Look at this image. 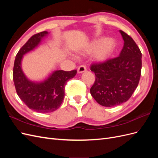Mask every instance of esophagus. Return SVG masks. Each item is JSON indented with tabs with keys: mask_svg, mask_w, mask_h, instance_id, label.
<instances>
[{
	"mask_svg": "<svg viewBox=\"0 0 158 158\" xmlns=\"http://www.w3.org/2000/svg\"><path fill=\"white\" fill-rule=\"evenodd\" d=\"M78 74H81V73H83L84 72L86 71V67H85V66L82 65V66H80L78 68Z\"/></svg>",
	"mask_w": 158,
	"mask_h": 158,
	"instance_id": "esophagus-1",
	"label": "esophagus"
}]
</instances>
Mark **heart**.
<instances>
[{
    "label": "heart",
    "instance_id": "b5f03b06",
    "mask_svg": "<svg viewBox=\"0 0 158 158\" xmlns=\"http://www.w3.org/2000/svg\"><path fill=\"white\" fill-rule=\"evenodd\" d=\"M115 47V41L113 38L95 39L84 47L83 51L86 53L93 52L92 56L97 62L106 60Z\"/></svg>",
    "mask_w": 158,
    "mask_h": 158
}]
</instances>
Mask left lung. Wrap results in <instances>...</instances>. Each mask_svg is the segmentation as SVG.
<instances>
[{"label": "left lung", "instance_id": "1", "mask_svg": "<svg viewBox=\"0 0 158 158\" xmlns=\"http://www.w3.org/2000/svg\"><path fill=\"white\" fill-rule=\"evenodd\" d=\"M119 32L124 45L118 57L91 66L95 80L90 94L99 104L114 107L129 99L138 86L142 69V53L126 33Z\"/></svg>", "mask_w": 158, "mask_h": 158}]
</instances>
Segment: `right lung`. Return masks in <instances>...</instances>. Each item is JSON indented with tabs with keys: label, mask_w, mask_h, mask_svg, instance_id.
I'll list each match as a JSON object with an SVG mask.
<instances>
[{
	"label": "right lung",
	"mask_w": 158,
	"mask_h": 158,
	"mask_svg": "<svg viewBox=\"0 0 158 158\" xmlns=\"http://www.w3.org/2000/svg\"><path fill=\"white\" fill-rule=\"evenodd\" d=\"M48 35L45 31L33 35L18 51L13 69V80L19 98L30 109L39 113L55 111L60 106L64 97L65 85L77 73L76 70H55L40 82L30 80L25 75L22 69L23 55L37 48Z\"/></svg>",
	"instance_id": "right-lung-1"
}]
</instances>
